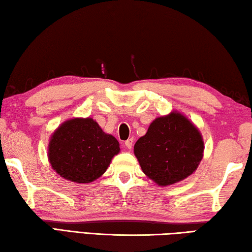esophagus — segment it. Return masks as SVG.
<instances>
[{
    "label": "esophagus",
    "instance_id": "obj_1",
    "mask_svg": "<svg viewBox=\"0 0 252 252\" xmlns=\"http://www.w3.org/2000/svg\"><path fill=\"white\" fill-rule=\"evenodd\" d=\"M133 144H134V139L133 138H129L127 139L125 142V146L128 148V149H131V147H133Z\"/></svg>",
    "mask_w": 252,
    "mask_h": 252
}]
</instances>
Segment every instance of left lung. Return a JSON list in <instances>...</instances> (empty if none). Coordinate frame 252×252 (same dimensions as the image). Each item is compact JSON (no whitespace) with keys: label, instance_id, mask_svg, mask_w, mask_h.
I'll return each instance as SVG.
<instances>
[{"label":"left lung","instance_id":"8db88e82","mask_svg":"<svg viewBox=\"0 0 252 252\" xmlns=\"http://www.w3.org/2000/svg\"><path fill=\"white\" fill-rule=\"evenodd\" d=\"M145 175L160 186L178 183L197 169L204 142L186 117L178 113L156 118L134 146Z\"/></svg>","mask_w":252,"mask_h":252}]
</instances>
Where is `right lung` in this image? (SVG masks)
Segmentation results:
<instances>
[{
    "label": "right lung",
    "instance_id": "right-lung-1",
    "mask_svg": "<svg viewBox=\"0 0 252 252\" xmlns=\"http://www.w3.org/2000/svg\"><path fill=\"white\" fill-rule=\"evenodd\" d=\"M118 153L117 139L105 134L92 118L65 122L48 145V159L56 173L70 182L82 184L100 177Z\"/></svg>",
    "mask_w": 252,
    "mask_h": 252
}]
</instances>
